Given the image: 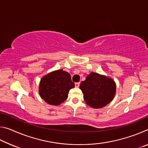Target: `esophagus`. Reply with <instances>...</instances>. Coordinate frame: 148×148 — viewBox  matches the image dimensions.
<instances>
[{"mask_svg":"<svg viewBox=\"0 0 148 148\" xmlns=\"http://www.w3.org/2000/svg\"><path fill=\"white\" fill-rule=\"evenodd\" d=\"M79 84H80L79 82H77V83H75V87H79Z\"/></svg>","mask_w":148,"mask_h":148,"instance_id":"34e87169","label":"esophagus"}]
</instances>
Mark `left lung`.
I'll use <instances>...</instances> for the list:
<instances>
[{"instance_id":"1","label":"left lung","mask_w":148,"mask_h":148,"mask_svg":"<svg viewBox=\"0 0 148 148\" xmlns=\"http://www.w3.org/2000/svg\"><path fill=\"white\" fill-rule=\"evenodd\" d=\"M79 89L84 93L86 104L98 109L112 101L116 95V84L113 79L92 72L82 82Z\"/></svg>"}]
</instances>
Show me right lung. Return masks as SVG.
I'll return each mask as SVG.
<instances>
[{
  "label": "right lung",
  "instance_id": "1",
  "mask_svg": "<svg viewBox=\"0 0 148 148\" xmlns=\"http://www.w3.org/2000/svg\"><path fill=\"white\" fill-rule=\"evenodd\" d=\"M74 86L70 74L59 69L42 77L39 85V94L47 104L58 106L67 99L70 89Z\"/></svg>",
  "mask_w": 148,
  "mask_h": 148
}]
</instances>
